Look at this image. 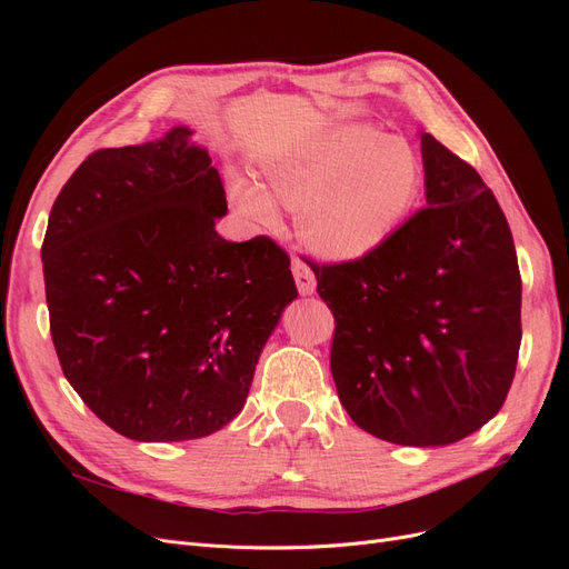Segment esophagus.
<instances>
[{
    "label": "esophagus",
    "instance_id": "34e87169",
    "mask_svg": "<svg viewBox=\"0 0 569 569\" xmlns=\"http://www.w3.org/2000/svg\"><path fill=\"white\" fill-rule=\"evenodd\" d=\"M291 272H295V280H297V287H299V291L303 297H308V295H313L316 291V274H313V270L308 268L301 258H295V261H291Z\"/></svg>",
    "mask_w": 569,
    "mask_h": 569
}]
</instances>
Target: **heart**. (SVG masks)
Wrapping results in <instances>:
<instances>
[{
  "instance_id": "b5f03b06",
  "label": "heart",
  "mask_w": 569,
  "mask_h": 569,
  "mask_svg": "<svg viewBox=\"0 0 569 569\" xmlns=\"http://www.w3.org/2000/svg\"><path fill=\"white\" fill-rule=\"evenodd\" d=\"M270 193L301 206L299 234L316 253L351 261L401 228L420 189V161L401 137L347 126L266 168ZM232 201L249 218L270 222L278 206L261 184L234 178Z\"/></svg>"
}]
</instances>
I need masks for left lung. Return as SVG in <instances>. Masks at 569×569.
I'll return each instance as SVG.
<instances>
[{
    "instance_id": "obj_1",
    "label": "left lung",
    "mask_w": 569,
    "mask_h": 569,
    "mask_svg": "<svg viewBox=\"0 0 569 569\" xmlns=\"http://www.w3.org/2000/svg\"><path fill=\"white\" fill-rule=\"evenodd\" d=\"M425 199L385 244L311 263L335 316L330 368L368 435L446 446L501 410L522 341L508 220L477 170L422 132Z\"/></svg>"
}]
</instances>
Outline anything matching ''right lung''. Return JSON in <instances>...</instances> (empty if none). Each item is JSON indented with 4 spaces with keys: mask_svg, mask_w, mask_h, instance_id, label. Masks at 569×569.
Instances as JSON below:
<instances>
[{
    "mask_svg": "<svg viewBox=\"0 0 569 569\" xmlns=\"http://www.w3.org/2000/svg\"><path fill=\"white\" fill-rule=\"evenodd\" d=\"M173 128L99 149L51 206L42 242L51 341L94 416L134 441L209 437L244 408L253 370L299 297L270 237L228 242L209 151Z\"/></svg>",
    "mask_w": 569,
    "mask_h": 569,
    "instance_id": "1",
    "label": "right lung"
}]
</instances>
